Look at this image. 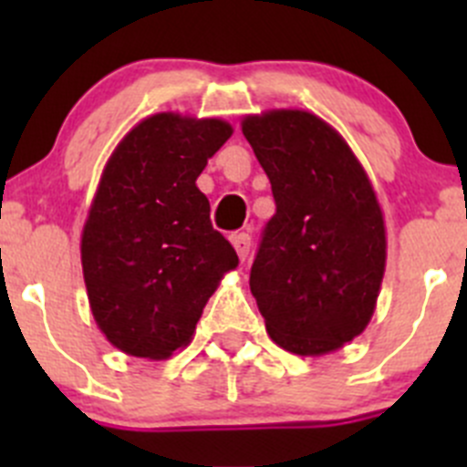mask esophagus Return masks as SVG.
Segmentation results:
<instances>
[{
  "mask_svg": "<svg viewBox=\"0 0 467 467\" xmlns=\"http://www.w3.org/2000/svg\"><path fill=\"white\" fill-rule=\"evenodd\" d=\"M233 246H234V251H237L239 260L244 262L248 257V251H251V237H248L246 233L234 234V237H233Z\"/></svg>",
  "mask_w": 467,
  "mask_h": 467,
  "instance_id": "34e87169",
  "label": "esophagus"
}]
</instances>
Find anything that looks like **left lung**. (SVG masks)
<instances>
[{
	"label": "left lung",
	"mask_w": 467,
	"mask_h": 467,
	"mask_svg": "<svg viewBox=\"0 0 467 467\" xmlns=\"http://www.w3.org/2000/svg\"><path fill=\"white\" fill-rule=\"evenodd\" d=\"M271 181L275 214L251 268L266 332L286 352L321 357L368 327L386 271V225L364 164L309 110L242 119Z\"/></svg>",
	"instance_id": "left-lung-1"
}]
</instances>
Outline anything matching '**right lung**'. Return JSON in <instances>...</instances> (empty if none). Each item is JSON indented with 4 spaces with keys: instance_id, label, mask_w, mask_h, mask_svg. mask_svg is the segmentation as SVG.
Returning <instances> with one entry per match:
<instances>
[{
    "instance_id": "obj_1",
    "label": "right lung",
    "mask_w": 467,
    "mask_h": 467,
    "mask_svg": "<svg viewBox=\"0 0 467 467\" xmlns=\"http://www.w3.org/2000/svg\"><path fill=\"white\" fill-rule=\"evenodd\" d=\"M230 135L219 117L155 112L103 167L83 223L81 266L94 323L124 355L160 361L190 346L210 296L237 268L196 187Z\"/></svg>"
}]
</instances>
